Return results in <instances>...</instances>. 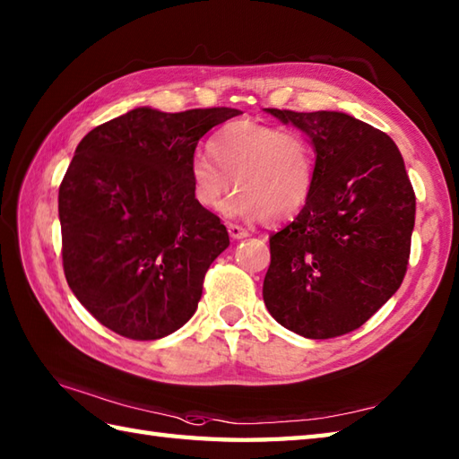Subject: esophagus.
I'll return each instance as SVG.
<instances>
[{
    "label": "esophagus",
    "mask_w": 459,
    "mask_h": 459,
    "mask_svg": "<svg viewBox=\"0 0 459 459\" xmlns=\"http://www.w3.org/2000/svg\"><path fill=\"white\" fill-rule=\"evenodd\" d=\"M229 235L232 237V238H237V240H240V238H247L248 237V230L245 229V227H240V224H229Z\"/></svg>",
    "instance_id": "1"
}]
</instances>
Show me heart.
Wrapping results in <instances>:
<instances>
[{"label": "heart", "mask_w": 459, "mask_h": 459, "mask_svg": "<svg viewBox=\"0 0 459 459\" xmlns=\"http://www.w3.org/2000/svg\"><path fill=\"white\" fill-rule=\"evenodd\" d=\"M207 153H193L189 181L204 209L224 204L229 217L281 224L307 207L317 178V153L307 135L256 120L222 124L207 140Z\"/></svg>", "instance_id": "b5f03b06"}]
</instances>
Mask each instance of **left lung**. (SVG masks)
I'll return each mask as SVG.
<instances>
[{"instance_id":"obj_1","label":"left lung","mask_w":459,"mask_h":459,"mask_svg":"<svg viewBox=\"0 0 459 459\" xmlns=\"http://www.w3.org/2000/svg\"><path fill=\"white\" fill-rule=\"evenodd\" d=\"M307 134L317 178L307 207L270 237L264 304L307 339L359 329L401 288L416 197L396 143L343 112L268 108Z\"/></svg>"}]
</instances>
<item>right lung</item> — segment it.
I'll return each mask as SVG.
<instances>
[{"mask_svg": "<svg viewBox=\"0 0 459 459\" xmlns=\"http://www.w3.org/2000/svg\"><path fill=\"white\" fill-rule=\"evenodd\" d=\"M235 108H135L76 145L58 187L63 268L76 299L114 333L152 341L197 309L212 260L230 245L195 201L189 160Z\"/></svg>", "mask_w": 459, "mask_h": 459, "instance_id": "add662e5", "label": "right lung"}]
</instances>
